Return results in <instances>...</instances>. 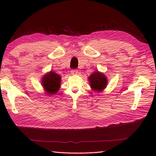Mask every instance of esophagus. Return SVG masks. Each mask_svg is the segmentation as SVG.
Returning a JSON list of instances; mask_svg holds the SVG:
<instances>
[{
	"label": "esophagus",
	"instance_id": "1",
	"mask_svg": "<svg viewBox=\"0 0 156 156\" xmlns=\"http://www.w3.org/2000/svg\"><path fill=\"white\" fill-rule=\"evenodd\" d=\"M71 75H77L78 73V71L77 69H73L71 71Z\"/></svg>",
	"mask_w": 156,
	"mask_h": 156
}]
</instances>
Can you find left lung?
Returning a JSON list of instances; mask_svg holds the SVG:
<instances>
[{"mask_svg":"<svg viewBox=\"0 0 156 156\" xmlns=\"http://www.w3.org/2000/svg\"><path fill=\"white\" fill-rule=\"evenodd\" d=\"M92 90L96 91H101L106 87L108 79L102 73L94 72L88 77Z\"/></svg>","mask_w":156,"mask_h":156,"instance_id":"1","label":"left lung"}]
</instances>
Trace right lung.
I'll list each match as a JSON object with an SVG mask.
<instances>
[{
    "instance_id": "right-lung-1",
    "label": "right lung",
    "mask_w": 156,
    "mask_h": 156,
    "mask_svg": "<svg viewBox=\"0 0 156 156\" xmlns=\"http://www.w3.org/2000/svg\"><path fill=\"white\" fill-rule=\"evenodd\" d=\"M61 77L55 72L50 71L44 75L42 79V86L47 94L54 95L59 90Z\"/></svg>"
}]
</instances>
